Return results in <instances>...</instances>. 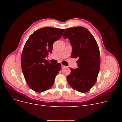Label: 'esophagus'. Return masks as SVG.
Instances as JSON below:
<instances>
[{"instance_id":"34e87169","label":"esophagus","mask_w":122,"mask_h":122,"mask_svg":"<svg viewBox=\"0 0 122 122\" xmlns=\"http://www.w3.org/2000/svg\"><path fill=\"white\" fill-rule=\"evenodd\" d=\"M65 67H66V66H65L63 65H61V68H64Z\"/></svg>"}]
</instances>
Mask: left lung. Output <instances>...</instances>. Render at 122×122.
I'll use <instances>...</instances> for the list:
<instances>
[{"mask_svg": "<svg viewBox=\"0 0 122 122\" xmlns=\"http://www.w3.org/2000/svg\"><path fill=\"white\" fill-rule=\"evenodd\" d=\"M63 36L70 40L72 47L71 57H78V68H70L68 82L73 89L86 93L96 82L99 72L100 55L98 44L89 30L81 26L66 29Z\"/></svg>", "mask_w": 122, "mask_h": 122, "instance_id": "obj_1", "label": "left lung"}]
</instances>
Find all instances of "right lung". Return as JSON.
<instances>
[{
	"mask_svg": "<svg viewBox=\"0 0 122 122\" xmlns=\"http://www.w3.org/2000/svg\"><path fill=\"white\" fill-rule=\"evenodd\" d=\"M65 29L43 27L29 36L21 54V65L25 79L31 89L41 93L52 86L61 64L52 65L45 60L52 52L53 44L60 39Z\"/></svg>",
	"mask_w": 122,
	"mask_h": 122,
	"instance_id": "1",
	"label": "right lung"
}]
</instances>
